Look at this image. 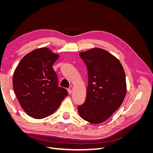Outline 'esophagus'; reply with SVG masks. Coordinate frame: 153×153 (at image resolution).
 Segmentation results:
<instances>
[{"label": "esophagus", "instance_id": "34e87169", "mask_svg": "<svg viewBox=\"0 0 153 153\" xmlns=\"http://www.w3.org/2000/svg\"><path fill=\"white\" fill-rule=\"evenodd\" d=\"M68 91L69 92V94H71L72 93V90H71V89H70V88H69V89H68Z\"/></svg>", "mask_w": 153, "mask_h": 153}]
</instances>
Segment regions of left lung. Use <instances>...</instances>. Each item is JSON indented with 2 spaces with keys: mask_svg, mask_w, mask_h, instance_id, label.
<instances>
[{
  "mask_svg": "<svg viewBox=\"0 0 153 153\" xmlns=\"http://www.w3.org/2000/svg\"><path fill=\"white\" fill-rule=\"evenodd\" d=\"M79 55L87 68L88 87L85 102L78 111L87 122L103 123L121 106L126 96L124 70L119 60L103 49L92 48Z\"/></svg>",
  "mask_w": 153,
  "mask_h": 153,
  "instance_id": "obj_1",
  "label": "left lung"
}]
</instances>
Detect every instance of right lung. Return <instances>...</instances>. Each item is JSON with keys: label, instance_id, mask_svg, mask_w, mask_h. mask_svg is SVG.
I'll return each mask as SVG.
<instances>
[{"label": "right lung", "instance_id": "obj_1", "mask_svg": "<svg viewBox=\"0 0 153 153\" xmlns=\"http://www.w3.org/2000/svg\"><path fill=\"white\" fill-rule=\"evenodd\" d=\"M59 57L48 48H38L25 55L14 72V91L22 108L32 117L49 116L68 95L59 86L52 68Z\"/></svg>", "mask_w": 153, "mask_h": 153}]
</instances>
